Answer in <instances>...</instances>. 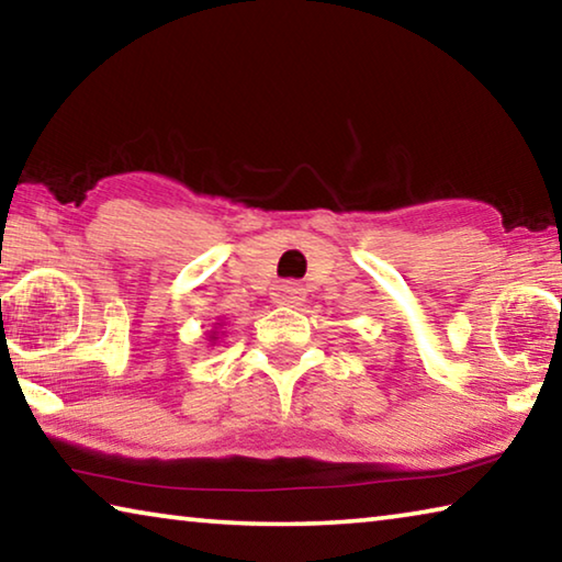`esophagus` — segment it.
<instances>
[{
	"mask_svg": "<svg viewBox=\"0 0 562 562\" xmlns=\"http://www.w3.org/2000/svg\"><path fill=\"white\" fill-rule=\"evenodd\" d=\"M302 300H304V290L297 282H284L280 284V290L274 292V302L288 304V307H294V304H300Z\"/></svg>",
	"mask_w": 562,
	"mask_h": 562,
	"instance_id": "esophagus-1",
	"label": "esophagus"
}]
</instances>
